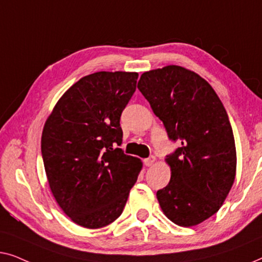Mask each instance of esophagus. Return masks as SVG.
<instances>
[{
  "instance_id": "1",
  "label": "esophagus",
  "mask_w": 262,
  "mask_h": 262,
  "mask_svg": "<svg viewBox=\"0 0 262 262\" xmlns=\"http://www.w3.org/2000/svg\"><path fill=\"white\" fill-rule=\"evenodd\" d=\"M154 161H156V157H153V156H150V157H148L147 158V159H145V165L146 166H152V165L154 164Z\"/></svg>"
}]
</instances>
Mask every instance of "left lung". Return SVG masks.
Wrapping results in <instances>:
<instances>
[{
    "label": "left lung",
    "instance_id": "obj_1",
    "mask_svg": "<svg viewBox=\"0 0 262 262\" xmlns=\"http://www.w3.org/2000/svg\"><path fill=\"white\" fill-rule=\"evenodd\" d=\"M139 90L178 142L166 157L171 180L158 190L159 204L172 222L192 227L219 211L233 186L236 148L229 117L205 79L168 65L141 75Z\"/></svg>",
    "mask_w": 262,
    "mask_h": 262
}]
</instances>
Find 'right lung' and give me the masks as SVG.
<instances>
[{
	"label": "right lung",
	"mask_w": 262,
	"mask_h": 262,
	"mask_svg": "<svg viewBox=\"0 0 262 262\" xmlns=\"http://www.w3.org/2000/svg\"><path fill=\"white\" fill-rule=\"evenodd\" d=\"M136 72H95L61 96L47 119L41 154L57 203L73 222L105 227L123 211L142 164L121 148V114Z\"/></svg>",
	"instance_id": "obj_1"
}]
</instances>
